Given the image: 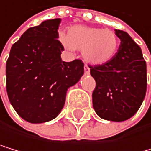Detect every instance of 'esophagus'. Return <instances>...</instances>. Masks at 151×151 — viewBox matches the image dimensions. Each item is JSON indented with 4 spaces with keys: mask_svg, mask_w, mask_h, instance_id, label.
Instances as JSON below:
<instances>
[{
    "mask_svg": "<svg viewBox=\"0 0 151 151\" xmlns=\"http://www.w3.org/2000/svg\"><path fill=\"white\" fill-rule=\"evenodd\" d=\"M84 72H85V74H87V75L90 73V68H88V66L87 64L84 65Z\"/></svg>",
    "mask_w": 151,
    "mask_h": 151,
    "instance_id": "34e87169",
    "label": "esophagus"
}]
</instances>
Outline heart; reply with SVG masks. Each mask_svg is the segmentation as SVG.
<instances>
[{"label": "heart", "instance_id": "b5f03b06", "mask_svg": "<svg viewBox=\"0 0 151 151\" xmlns=\"http://www.w3.org/2000/svg\"><path fill=\"white\" fill-rule=\"evenodd\" d=\"M60 41L68 50H82L84 59L94 65L111 60L119 45V39L112 29L79 25L72 27L67 35L60 34Z\"/></svg>", "mask_w": 151, "mask_h": 151}]
</instances>
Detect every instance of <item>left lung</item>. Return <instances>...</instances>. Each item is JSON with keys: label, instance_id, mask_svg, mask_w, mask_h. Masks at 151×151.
Instances as JSON below:
<instances>
[{"label": "left lung", "instance_id": "left-lung-1", "mask_svg": "<svg viewBox=\"0 0 151 151\" xmlns=\"http://www.w3.org/2000/svg\"><path fill=\"white\" fill-rule=\"evenodd\" d=\"M120 45L108 63L90 66L96 86L92 104L104 119L123 122L141 106L147 91V64L141 48L130 35L116 29Z\"/></svg>", "mask_w": 151, "mask_h": 151}]
</instances>
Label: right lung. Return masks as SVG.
<instances>
[{
	"label": "right lung",
	"instance_id": "1",
	"mask_svg": "<svg viewBox=\"0 0 151 151\" xmlns=\"http://www.w3.org/2000/svg\"><path fill=\"white\" fill-rule=\"evenodd\" d=\"M60 18L32 27L12 45L6 61V91L16 112L28 122L42 123L61 111L68 88L84 74L81 60L63 61Z\"/></svg>",
	"mask_w": 151,
	"mask_h": 151
}]
</instances>
